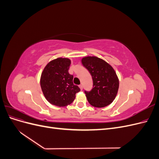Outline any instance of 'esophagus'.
Segmentation results:
<instances>
[{"instance_id": "34e87169", "label": "esophagus", "mask_w": 159, "mask_h": 159, "mask_svg": "<svg viewBox=\"0 0 159 159\" xmlns=\"http://www.w3.org/2000/svg\"><path fill=\"white\" fill-rule=\"evenodd\" d=\"M79 87H80V89H81V90H82V89H83V86H82V85H79Z\"/></svg>"}]
</instances>
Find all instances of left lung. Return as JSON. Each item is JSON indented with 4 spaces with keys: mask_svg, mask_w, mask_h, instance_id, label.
Here are the masks:
<instances>
[{
    "mask_svg": "<svg viewBox=\"0 0 159 159\" xmlns=\"http://www.w3.org/2000/svg\"><path fill=\"white\" fill-rule=\"evenodd\" d=\"M81 63L93 79V89L89 92L85 91L89 104L99 108L110 105L116 98L119 85V78L113 67L96 56L84 57Z\"/></svg>",
    "mask_w": 159,
    "mask_h": 159,
    "instance_id": "obj_1",
    "label": "left lung"
}]
</instances>
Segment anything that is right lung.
I'll list each match as a JSON object with an SVG mask.
<instances>
[{"mask_svg": "<svg viewBox=\"0 0 159 159\" xmlns=\"http://www.w3.org/2000/svg\"><path fill=\"white\" fill-rule=\"evenodd\" d=\"M71 60L58 57L45 66L40 77V86L46 100L57 107L71 104L80 89L73 84L74 76L68 72Z\"/></svg>", "mask_w": 159, "mask_h": 159, "instance_id": "add662e5", "label": "right lung"}]
</instances>
